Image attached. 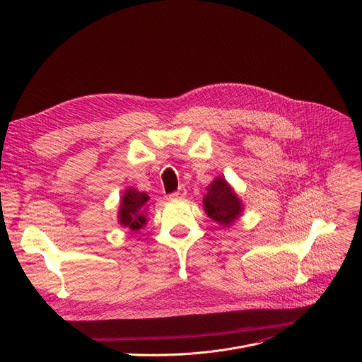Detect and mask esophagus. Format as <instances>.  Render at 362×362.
<instances>
[{"instance_id": "esophagus-1", "label": "esophagus", "mask_w": 362, "mask_h": 362, "mask_svg": "<svg viewBox=\"0 0 362 362\" xmlns=\"http://www.w3.org/2000/svg\"><path fill=\"white\" fill-rule=\"evenodd\" d=\"M186 189L183 187V186H180L179 187V190H176V192H173L172 194H169V199L170 200H173V199H183V197H186Z\"/></svg>"}]
</instances>
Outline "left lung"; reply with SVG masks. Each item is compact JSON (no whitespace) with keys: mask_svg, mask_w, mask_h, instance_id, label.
I'll list each match as a JSON object with an SVG mask.
<instances>
[{"mask_svg":"<svg viewBox=\"0 0 362 362\" xmlns=\"http://www.w3.org/2000/svg\"><path fill=\"white\" fill-rule=\"evenodd\" d=\"M208 193L203 196V209L216 223L230 228L243 214L242 199L228 183L225 177H216L206 187Z\"/></svg>","mask_w":362,"mask_h":362,"instance_id":"1","label":"left lung"}]
</instances>
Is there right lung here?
<instances>
[{
    "instance_id": "add662e5",
    "label": "right lung",
    "mask_w": 362,
    "mask_h": 362,
    "mask_svg": "<svg viewBox=\"0 0 362 362\" xmlns=\"http://www.w3.org/2000/svg\"><path fill=\"white\" fill-rule=\"evenodd\" d=\"M148 194L139 192L134 187H127L120 199L117 212V222L122 228H127L133 232H139L147 223Z\"/></svg>"
}]
</instances>
